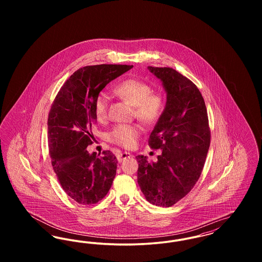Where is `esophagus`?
Here are the masks:
<instances>
[{"instance_id":"esophagus-1","label":"esophagus","mask_w":262,"mask_h":262,"mask_svg":"<svg viewBox=\"0 0 262 262\" xmlns=\"http://www.w3.org/2000/svg\"><path fill=\"white\" fill-rule=\"evenodd\" d=\"M129 157H132V154L128 153V152H121L117 155V158H118L119 162H122V161H124L125 159L129 158Z\"/></svg>"}]
</instances>
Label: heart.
<instances>
[{
	"label": "heart",
	"mask_w": 262,
	"mask_h": 262,
	"mask_svg": "<svg viewBox=\"0 0 262 262\" xmlns=\"http://www.w3.org/2000/svg\"><path fill=\"white\" fill-rule=\"evenodd\" d=\"M151 91V86L147 82L137 78H126L114 88V92L119 97L134 106L136 116L145 124L157 122L164 110L162 95ZM108 104L109 96L107 93L100 92L94 101V112L98 120L105 118ZM140 134L141 128L138 125L120 124L113 127L109 139L115 144L130 148L135 146Z\"/></svg>",
	"instance_id": "obj_1"
}]
</instances>
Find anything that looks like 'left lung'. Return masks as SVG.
<instances>
[{"label": "left lung", "mask_w": 262, "mask_h": 262, "mask_svg": "<svg viewBox=\"0 0 262 262\" xmlns=\"http://www.w3.org/2000/svg\"><path fill=\"white\" fill-rule=\"evenodd\" d=\"M162 81L167 101L148 145L161 149L156 162L138 155L137 183L150 203L170 207L185 198L202 172L210 145L208 117L195 84L171 68L148 67Z\"/></svg>", "instance_id": "left-lung-1"}]
</instances>
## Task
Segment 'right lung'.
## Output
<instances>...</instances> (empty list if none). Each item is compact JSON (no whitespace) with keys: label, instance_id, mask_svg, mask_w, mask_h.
Wrapping results in <instances>:
<instances>
[{"label":"right lung","instance_id":"add662e5","mask_svg":"<svg viewBox=\"0 0 262 262\" xmlns=\"http://www.w3.org/2000/svg\"><path fill=\"white\" fill-rule=\"evenodd\" d=\"M133 66L97 64L77 70L64 82L51 107L48 144L52 166L66 193L79 204H94L112 186L118 160L111 151L88 153L95 139L94 101L100 91Z\"/></svg>","mask_w":262,"mask_h":262}]
</instances>
